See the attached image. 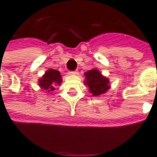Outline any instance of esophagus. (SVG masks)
I'll use <instances>...</instances> for the list:
<instances>
[{
	"label": "esophagus",
	"mask_w": 157,
	"mask_h": 157,
	"mask_svg": "<svg viewBox=\"0 0 157 157\" xmlns=\"http://www.w3.org/2000/svg\"><path fill=\"white\" fill-rule=\"evenodd\" d=\"M69 75H77L78 74V72L75 71H69Z\"/></svg>",
	"instance_id": "1"
}]
</instances>
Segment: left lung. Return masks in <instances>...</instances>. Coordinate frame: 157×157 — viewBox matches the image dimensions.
Returning a JSON list of instances; mask_svg holds the SVG:
<instances>
[{
    "label": "left lung",
    "instance_id": "8db88e82",
    "mask_svg": "<svg viewBox=\"0 0 157 157\" xmlns=\"http://www.w3.org/2000/svg\"><path fill=\"white\" fill-rule=\"evenodd\" d=\"M85 75L86 78L85 84L88 86L89 91L93 96L101 95L109 88V80L103 77L97 69L86 72Z\"/></svg>",
    "mask_w": 157,
    "mask_h": 157
}]
</instances>
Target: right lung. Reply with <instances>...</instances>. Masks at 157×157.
<instances>
[{
  "label": "right lung",
  "instance_id": "obj_1",
  "mask_svg": "<svg viewBox=\"0 0 157 157\" xmlns=\"http://www.w3.org/2000/svg\"><path fill=\"white\" fill-rule=\"evenodd\" d=\"M61 75L60 73L57 70L49 69L43 76V78L40 79L39 86L40 87L44 90H47V92H51L55 89V86L59 85L61 83Z\"/></svg>",
  "mask_w": 157,
  "mask_h": 157
}]
</instances>
